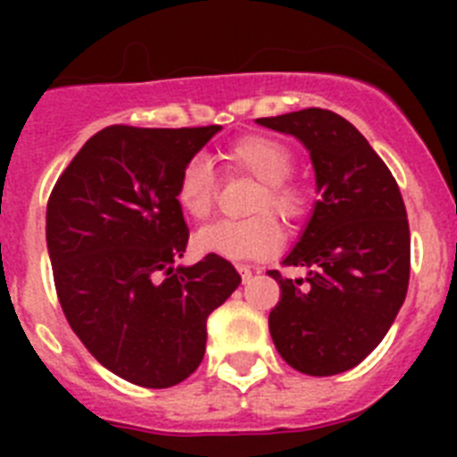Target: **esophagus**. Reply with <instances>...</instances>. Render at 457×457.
<instances>
[{"label":"esophagus","mask_w":457,"mask_h":457,"mask_svg":"<svg viewBox=\"0 0 457 457\" xmlns=\"http://www.w3.org/2000/svg\"><path fill=\"white\" fill-rule=\"evenodd\" d=\"M237 272H240L242 281H249V278H252V274H253L249 265H237Z\"/></svg>","instance_id":"34e87169"}]
</instances>
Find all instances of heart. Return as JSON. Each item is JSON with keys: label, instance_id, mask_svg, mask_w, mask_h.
Listing matches in <instances>:
<instances>
[{"label": "heart", "instance_id": "b5f03b06", "mask_svg": "<svg viewBox=\"0 0 457 457\" xmlns=\"http://www.w3.org/2000/svg\"><path fill=\"white\" fill-rule=\"evenodd\" d=\"M224 160L231 169L261 183L252 201V212L258 215L205 226L196 236V245L204 252L231 261L272 256L284 245V231L270 212L284 221H297L304 217L309 204L304 187L290 180L295 167L293 151L277 137L247 135L226 148ZM176 201L192 220L204 221L212 215L217 180L205 157H192L183 164L176 180Z\"/></svg>", "mask_w": 457, "mask_h": 457}]
</instances>
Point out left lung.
<instances>
[{"instance_id": "1", "label": "left lung", "mask_w": 457, "mask_h": 457, "mask_svg": "<svg viewBox=\"0 0 457 457\" xmlns=\"http://www.w3.org/2000/svg\"><path fill=\"white\" fill-rule=\"evenodd\" d=\"M302 141L320 201L284 265L309 268L306 281L270 277L281 300L270 334L286 364L337 375L361 364L389 332L410 281V224L398 183L350 120L309 107L258 119Z\"/></svg>"}]
</instances>
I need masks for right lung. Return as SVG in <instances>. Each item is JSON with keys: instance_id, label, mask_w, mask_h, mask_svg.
<instances>
[{"instance_id": "1", "label": "right lung", "mask_w": 457, "mask_h": 457, "mask_svg": "<svg viewBox=\"0 0 457 457\" xmlns=\"http://www.w3.org/2000/svg\"><path fill=\"white\" fill-rule=\"evenodd\" d=\"M220 130L109 125L47 201V252L68 325L132 385L167 389L199 369L205 320L242 281L217 253L173 268L189 240L176 180Z\"/></svg>"}]
</instances>
